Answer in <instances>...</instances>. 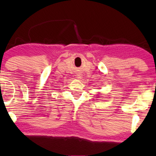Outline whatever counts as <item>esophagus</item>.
I'll return each mask as SVG.
<instances>
[{"label":"esophagus","mask_w":156,"mask_h":156,"mask_svg":"<svg viewBox=\"0 0 156 156\" xmlns=\"http://www.w3.org/2000/svg\"><path fill=\"white\" fill-rule=\"evenodd\" d=\"M76 77L78 79H81L82 78V76H81V75H80V74H77V75H76Z\"/></svg>","instance_id":"34e87169"}]
</instances>
